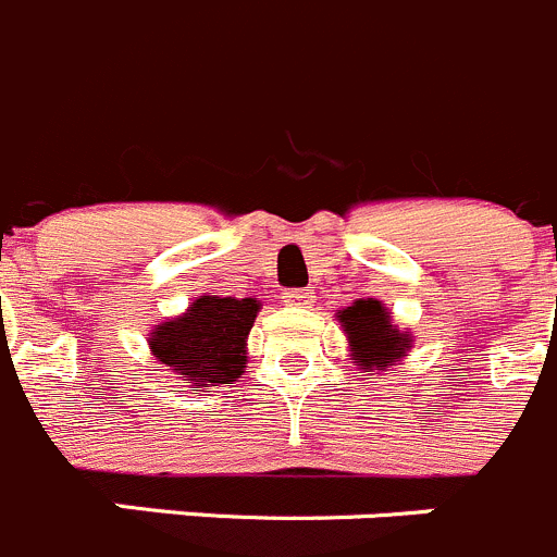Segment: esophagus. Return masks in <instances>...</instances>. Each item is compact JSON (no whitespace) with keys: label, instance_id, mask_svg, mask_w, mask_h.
<instances>
[{"label":"esophagus","instance_id":"esophagus-1","mask_svg":"<svg viewBox=\"0 0 557 557\" xmlns=\"http://www.w3.org/2000/svg\"><path fill=\"white\" fill-rule=\"evenodd\" d=\"M312 289H287V293H284V304L287 306H312Z\"/></svg>","mask_w":557,"mask_h":557}]
</instances>
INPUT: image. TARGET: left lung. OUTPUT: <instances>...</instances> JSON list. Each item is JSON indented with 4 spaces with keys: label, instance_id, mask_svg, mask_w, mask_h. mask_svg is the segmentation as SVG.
<instances>
[{
    "label": "left lung",
    "instance_id": "1",
    "mask_svg": "<svg viewBox=\"0 0 557 557\" xmlns=\"http://www.w3.org/2000/svg\"><path fill=\"white\" fill-rule=\"evenodd\" d=\"M339 323L348 334L350 356L364 372L386 370L392 361L403 359L406 350L411 348L408 331L403 334L392 325L389 312H386V306H381V300H356L354 306L342 309Z\"/></svg>",
    "mask_w": 557,
    "mask_h": 557
}]
</instances>
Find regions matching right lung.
Wrapping results in <instances>:
<instances>
[{"label":"right lung","mask_w":557,"mask_h":557,"mask_svg":"<svg viewBox=\"0 0 557 557\" xmlns=\"http://www.w3.org/2000/svg\"><path fill=\"white\" fill-rule=\"evenodd\" d=\"M257 312L253 298L201 295L182 318L157 325L149 342L151 354L190 392L228 384L245 370V339Z\"/></svg>","instance_id":"add662e5"}]
</instances>
